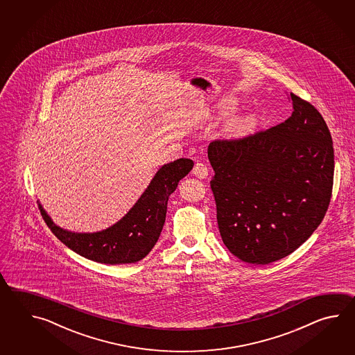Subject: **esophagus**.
<instances>
[{"instance_id": "34e87169", "label": "esophagus", "mask_w": 355, "mask_h": 355, "mask_svg": "<svg viewBox=\"0 0 355 355\" xmlns=\"http://www.w3.org/2000/svg\"><path fill=\"white\" fill-rule=\"evenodd\" d=\"M193 174L196 175L198 179H205L208 176V168L203 162H196V166L193 168Z\"/></svg>"}]
</instances>
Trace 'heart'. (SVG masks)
<instances>
[{
  "instance_id": "obj_1",
  "label": "heart",
  "mask_w": 355,
  "mask_h": 355,
  "mask_svg": "<svg viewBox=\"0 0 355 355\" xmlns=\"http://www.w3.org/2000/svg\"><path fill=\"white\" fill-rule=\"evenodd\" d=\"M237 105H239V103H237L236 98H227L226 100H223V103L219 106V112L222 115H230L237 109ZM255 127H257L255 118L246 116V118H242L240 121H234V125H232V132L237 136H243V135H248Z\"/></svg>"
}]
</instances>
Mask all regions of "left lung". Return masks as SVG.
Segmentation results:
<instances>
[{
  "instance_id": "8db88e82",
  "label": "left lung",
  "mask_w": 355,
  "mask_h": 355,
  "mask_svg": "<svg viewBox=\"0 0 355 355\" xmlns=\"http://www.w3.org/2000/svg\"><path fill=\"white\" fill-rule=\"evenodd\" d=\"M287 121L208 146L219 234L234 257L265 265L288 257L322 222L331 199L334 147L322 115L291 92Z\"/></svg>"
}]
</instances>
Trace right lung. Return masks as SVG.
<instances>
[{
    "instance_id": "right-lung-1",
    "label": "right lung",
    "mask_w": 355,
    "mask_h": 355,
    "mask_svg": "<svg viewBox=\"0 0 355 355\" xmlns=\"http://www.w3.org/2000/svg\"><path fill=\"white\" fill-rule=\"evenodd\" d=\"M193 166L194 162L190 159H179L164 165L121 220L94 234L63 230L54 225L40 203L39 209L54 236L76 254L101 264H132L147 257L156 245L166 218L168 196Z\"/></svg>"
}]
</instances>
